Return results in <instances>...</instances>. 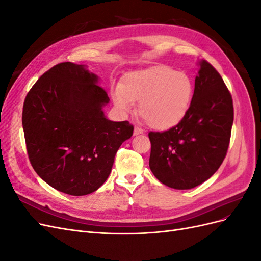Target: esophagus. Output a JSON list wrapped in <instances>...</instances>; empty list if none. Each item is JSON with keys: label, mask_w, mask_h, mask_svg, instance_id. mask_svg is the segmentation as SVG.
<instances>
[{"label": "esophagus", "mask_w": 261, "mask_h": 261, "mask_svg": "<svg viewBox=\"0 0 261 261\" xmlns=\"http://www.w3.org/2000/svg\"><path fill=\"white\" fill-rule=\"evenodd\" d=\"M144 130L141 129L140 127H137V126H135V128H134V135H139V134H143Z\"/></svg>", "instance_id": "esophagus-1"}]
</instances>
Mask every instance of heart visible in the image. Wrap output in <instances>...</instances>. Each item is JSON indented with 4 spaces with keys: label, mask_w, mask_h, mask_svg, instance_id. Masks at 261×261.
Returning a JSON list of instances; mask_svg holds the SVG:
<instances>
[{
    "label": "heart",
    "mask_w": 261,
    "mask_h": 261,
    "mask_svg": "<svg viewBox=\"0 0 261 261\" xmlns=\"http://www.w3.org/2000/svg\"><path fill=\"white\" fill-rule=\"evenodd\" d=\"M194 85L186 74L168 66H152L126 74L112 92L114 105L126 113L138 101L140 117L154 129L177 125L187 113Z\"/></svg>",
    "instance_id": "b5f03b06"
}]
</instances>
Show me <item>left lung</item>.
<instances>
[{"label":"left lung","instance_id":"8db88e82","mask_svg":"<svg viewBox=\"0 0 261 261\" xmlns=\"http://www.w3.org/2000/svg\"><path fill=\"white\" fill-rule=\"evenodd\" d=\"M191 106L181 121L162 133L150 132L149 167L162 184L191 189L222 164L234 118L230 91L210 63L198 62Z\"/></svg>","mask_w":261,"mask_h":261}]
</instances>
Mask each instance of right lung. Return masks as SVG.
<instances>
[{"instance_id":"right-lung-1","label":"right lung","mask_w":261,"mask_h":261,"mask_svg":"<svg viewBox=\"0 0 261 261\" xmlns=\"http://www.w3.org/2000/svg\"><path fill=\"white\" fill-rule=\"evenodd\" d=\"M99 77L85 65L60 63L28 92L22 108L27 152L46 184L72 196L88 195L111 173L118 148L132 137L127 121L108 120Z\"/></svg>"}]
</instances>
